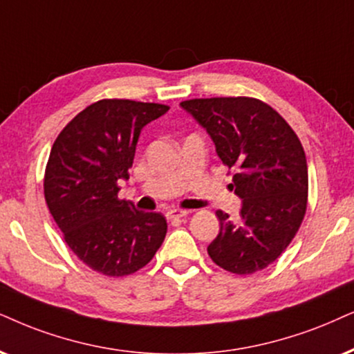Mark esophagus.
I'll return each mask as SVG.
<instances>
[{
	"label": "esophagus",
	"mask_w": 354,
	"mask_h": 354,
	"mask_svg": "<svg viewBox=\"0 0 354 354\" xmlns=\"http://www.w3.org/2000/svg\"><path fill=\"white\" fill-rule=\"evenodd\" d=\"M187 216V210L185 209H169L167 212V217L169 221H178V218H183Z\"/></svg>",
	"instance_id": "esophagus-1"
}]
</instances>
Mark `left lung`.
Segmentation results:
<instances>
[{"label":"left lung","mask_w":354,"mask_h":354,"mask_svg":"<svg viewBox=\"0 0 354 354\" xmlns=\"http://www.w3.org/2000/svg\"><path fill=\"white\" fill-rule=\"evenodd\" d=\"M212 138L218 158L235 169L240 222L217 210L221 230L209 257L235 274L265 270L288 248L307 209L308 173L302 144L271 106L253 97H207L180 104Z\"/></svg>","instance_id":"obj_1"}]
</instances>
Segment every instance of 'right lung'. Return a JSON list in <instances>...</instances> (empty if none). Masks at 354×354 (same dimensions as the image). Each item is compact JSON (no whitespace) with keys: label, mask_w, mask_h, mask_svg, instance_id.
Segmentation results:
<instances>
[{"label":"right lung","mask_w":354,"mask_h":354,"mask_svg":"<svg viewBox=\"0 0 354 354\" xmlns=\"http://www.w3.org/2000/svg\"><path fill=\"white\" fill-rule=\"evenodd\" d=\"M169 107L131 100H102L75 115L48 156L44 194L66 245L84 265L106 276L144 268L167 235L158 212H142L118 198L129 180L142 129Z\"/></svg>","instance_id":"1"}]
</instances>
